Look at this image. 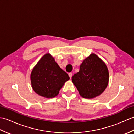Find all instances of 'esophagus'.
<instances>
[{"instance_id": "1", "label": "esophagus", "mask_w": 134, "mask_h": 134, "mask_svg": "<svg viewBox=\"0 0 134 134\" xmlns=\"http://www.w3.org/2000/svg\"><path fill=\"white\" fill-rule=\"evenodd\" d=\"M69 76H70V79H71L72 76V72H70V73L69 74Z\"/></svg>"}]
</instances>
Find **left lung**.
Segmentation results:
<instances>
[{
  "label": "left lung",
  "instance_id": "obj_1",
  "mask_svg": "<svg viewBox=\"0 0 134 134\" xmlns=\"http://www.w3.org/2000/svg\"><path fill=\"white\" fill-rule=\"evenodd\" d=\"M109 72L106 64L94 53L85 59L79 71L72 77L79 94L85 98L100 95L108 86Z\"/></svg>",
  "mask_w": 134,
  "mask_h": 134
}]
</instances>
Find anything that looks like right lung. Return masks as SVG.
<instances>
[{"label":"right lung","instance_id":"1","mask_svg":"<svg viewBox=\"0 0 134 134\" xmlns=\"http://www.w3.org/2000/svg\"><path fill=\"white\" fill-rule=\"evenodd\" d=\"M32 86L38 95L46 98L55 97L64 83L70 79L50 54L42 57L30 75Z\"/></svg>","mask_w":134,"mask_h":134}]
</instances>
